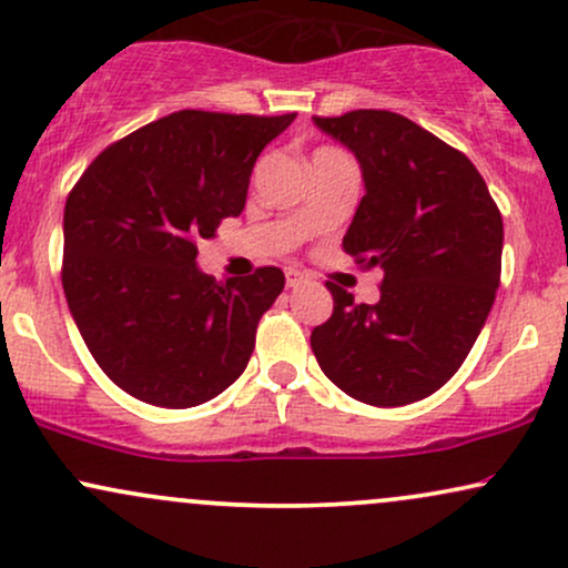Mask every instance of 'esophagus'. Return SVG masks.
Wrapping results in <instances>:
<instances>
[{
  "instance_id": "34e87169",
  "label": "esophagus",
  "mask_w": 568,
  "mask_h": 568,
  "mask_svg": "<svg viewBox=\"0 0 568 568\" xmlns=\"http://www.w3.org/2000/svg\"><path fill=\"white\" fill-rule=\"evenodd\" d=\"M285 283H288V288H298V285L306 283V275L298 270H288L285 272Z\"/></svg>"
}]
</instances>
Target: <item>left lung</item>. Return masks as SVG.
I'll return each instance as SVG.
<instances>
[{"instance_id":"obj_1","label":"left lung","mask_w":568,"mask_h":568,"mask_svg":"<svg viewBox=\"0 0 568 568\" xmlns=\"http://www.w3.org/2000/svg\"><path fill=\"white\" fill-rule=\"evenodd\" d=\"M355 154L363 194L344 251L382 266V296L355 304L334 283V315L312 352L342 393L408 406L440 389L486 325L501 272V216L462 152L395 112L312 116Z\"/></svg>"}]
</instances>
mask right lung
<instances>
[{"label": "right lung", "instance_id": "add662e5", "mask_svg": "<svg viewBox=\"0 0 568 568\" xmlns=\"http://www.w3.org/2000/svg\"><path fill=\"white\" fill-rule=\"evenodd\" d=\"M296 114L173 112L112 143L63 211V293L103 374L162 408L213 400L243 374L277 266L216 283L197 240L243 213L256 158Z\"/></svg>", "mask_w": 568, "mask_h": 568}]
</instances>
